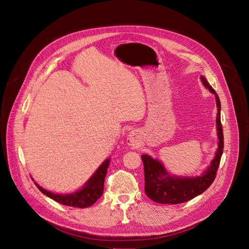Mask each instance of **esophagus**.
Masks as SVG:
<instances>
[{
    "instance_id": "obj_1",
    "label": "esophagus",
    "mask_w": 249,
    "mask_h": 249,
    "mask_svg": "<svg viewBox=\"0 0 249 249\" xmlns=\"http://www.w3.org/2000/svg\"><path fill=\"white\" fill-rule=\"evenodd\" d=\"M127 142L129 145H136L137 142H138V139H137V134L135 132H130L129 135H128V138H127Z\"/></svg>"
}]
</instances>
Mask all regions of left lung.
Returning a JSON list of instances; mask_svg holds the SVG:
<instances>
[{"label":"left lung","instance_id":"1","mask_svg":"<svg viewBox=\"0 0 249 249\" xmlns=\"http://www.w3.org/2000/svg\"><path fill=\"white\" fill-rule=\"evenodd\" d=\"M203 85L210 89L216 97V105L218 108L217 113V135H218V149L211 165L201 177L197 178H177L167 175L163 165L156 160H153L147 154H142L141 159L144 165V191L148 198L159 204L177 205L188 202L197 196L204 193L214 181L221 156L223 154L224 136L223 128L221 124V104L215 89L209 85L206 78L201 76Z\"/></svg>","mask_w":249,"mask_h":249}]
</instances>
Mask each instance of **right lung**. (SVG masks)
<instances>
[{
    "label": "right lung",
    "mask_w": 249,
    "mask_h": 249,
    "mask_svg": "<svg viewBox=\"0 0 249 249\" xmlns=\"http://www.w3.org/2000/svg\"><path fill=\"white\" fill-rule=\"evenodd\" d=\"M110 163V159L106 160L103 164L97 169V172L94 174V176L89 178V180L87 182V185L74 194L71 195H59V194H53L51 192H48L44 189H42L40 186H38L36 182L35 185L37 188L40 190V192L50 199L54 200L57 203H60L65 206H71L74 208H88L91 205H94L101 196L104 193V180L105 177L107 175V169Z\"/></svg>",
    "instance_id": "obj_1"
}]
</instances>
